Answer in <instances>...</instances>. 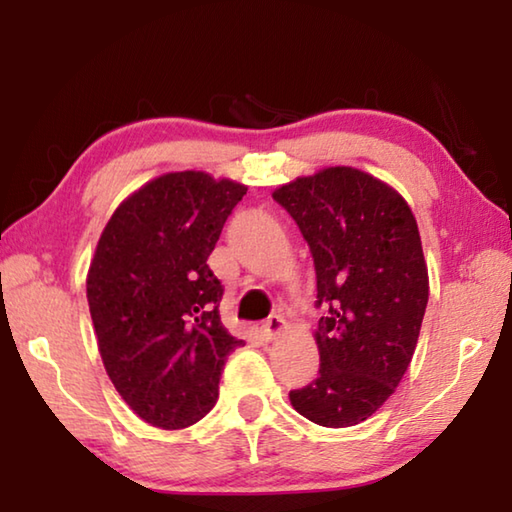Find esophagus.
Instances as JSON below:
<instances>
[{"mask_svg":"<svg viewBox=\"0 0 512 512\" xmlns=\"http://www.w3.org/2000/svg\"><path fill=\"white\" fill-rule=\"evenodd\" d=\"M284 329H287V320H284V316L275 314L268 318L262 327H259V334H262V339L266 343H271L275 339H280V334L284 332Z\"/></svg>","mask_w":512,"mask_h":512,"instance_id":"34e87169","label":"esophagus"}]
</instances>
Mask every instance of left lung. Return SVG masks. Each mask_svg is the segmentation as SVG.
<instances>
[{
    "label": "left lung",
    "mask_w": 512,
    "mask_h": 512,
    "mask_svg": "<svg viewBox=\"0 0 512 512\" xmlns=\"http://www.w3.org/2000/svg\"><path fill=\"white\" fill-rule=\"evenodd\" d=\"M316 266L320 368L291 406L320 427L368 420L395 393L418 345L429 273L418 223L391 185L327 167L277 187Z\"/></svg>",
    "instance_id": "left-lung-1"
}]
</instances>
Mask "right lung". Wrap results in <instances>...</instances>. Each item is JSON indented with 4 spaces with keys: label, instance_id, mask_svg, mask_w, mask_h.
Masks as SVG:
<instances>
[{
    "label": "right lung",
    "instance_id": "add662e5",
    "mask_svg": "<svg viewBox=\"0 0 512 512\" xmlns=\"http://www.w3.org/2000/svg\"><path fill=\"white\" fill-rule=\"evenodd\" d=\"M248 192L205 171H171L112 212L88 271L103 366L144 422L185 429L210 413L230 352L221 282L207 266L223 223Z\"/></svg>",
    "mask_w": 512,
    "mask_h": 512
}]
</instances>
